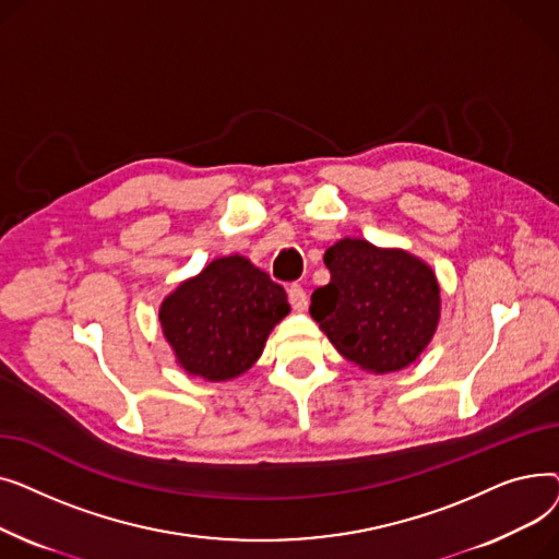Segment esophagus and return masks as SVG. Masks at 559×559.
I'll list each match as a JSON object with an SVG mask.
<instances>
[{
  "label": "esophagus",
  "mask_w": 559,
  "mask_h": 559,
  "mask_svg": "<svg viewBox=\"0 0 559 559\" xmlns=\"http://www.w3.org/2000/svg\"><path fill=\"white\" fill-rule=\"evenodd\" d=\"M287 297H289L292 308H295L297 312H304L308 308V295H306V289L301 285H289Z\"/></svg>",
  "instance_id": "esophagus-1"
}]
</instances>
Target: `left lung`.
<instances>
[{
  "mask_svg": "<svg viewBox=\"0 0 559 559\" xmlns=\"http://www.w3.org/2000/svg\"><path fill=\"white\" fill-rule=\"evenodd\" d=\"M331 283L312 292L310 314L340 354L369 373L413 365L442 317L430 264L399 247L342 238L324 255Z\"/></svg>",
  "mask_w": 559,
  "mask_h": 559,
  "instance_id": "obj_1",
  "label": "left lung"
}]
</instances>
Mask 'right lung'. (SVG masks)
<instances>
[{
	"mask_svg": "<svg viewBox=\"0 0 559 559\" xmlns=\"http://www.w3.org/2000/svg\"><path fill=\"white\" fill-rule=\"evenodd\" d=\"M289 304L285 289L245 255H222L171 289L158 321L176 365L219 383L249 371Z\"/></svg>",
	"mask_w": 559,
	"mask_h": 559,
	"instance_id": "add662e5",
	"label": "right lung"
}]
</instances>
